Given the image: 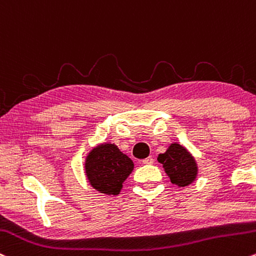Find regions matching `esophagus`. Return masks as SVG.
<instances>
[{"label":"esophagus","mask_w":256,"mask_h":256,"mask_svg":"<svg viewBox=\"0 0 256 256\" xmlns=\"http://www.w3.org/2000/svg\"><path fill=\"white\" fill-rule=\"evenodd\" d=\"M153 162H154V159L152 158V156H148V158L142 160V164H144V165H150V164H153Z\"/></svg>","instance_id":"34e87169"}]
</instances>
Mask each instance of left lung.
Returning a JSON list of instances; mask_svg holds the SVG:
<instances>
[{
  "mask_svg": "<svg viewBox=\"0 0 256 256\" xmlns=\"http://www.w3.org/2000/svg\"><path fill=\"white\" fill-rule=\"evenodd\" d=\"M170 181L178 187H186L192 184L198 174L196 159L184 146L171 143L166 152L158 156Z\"/></svg>",
  "mask_w": 256,
  "mask_h": 256,
  "instance_id": "left-lung-1",
  "label": "left lung"
}]
</instances>
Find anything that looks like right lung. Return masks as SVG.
Segmentation results:
<instances>
[{
    "instance_id": "1",
    "label": "right lung",
    "mask_w": 256,
    "mask_h": 256,
    "mask_svg": "<svg viewBox=\"0 0 256 256\" xmlns=\"http://www.w3.org/2000/svg\"><path fill=\"white\" fill-rule=\"evenodd\" d=\"M134 170V162L114 143H102L86 156L85 172L90 184L104 194H119Z\"/></svg>"
}]
</instances>
